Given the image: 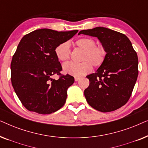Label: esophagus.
I'll return each mask as SVG.
<instances>
[{
	"label": "esophagus",
	"instance_id": "34e87169",
	"mask_svg": "<svg viewBox=\"0 0 148 148\" xmlns=\"http://www.w3.org/2000/svg\"><path fill=\"white\" fill-rule=\"evenodd\" d=\"M80 79H81L80 77H75V82H78Z\"/></svg>",
	"mask_w": 148,
	"mask_h": 148
}]
</instances>
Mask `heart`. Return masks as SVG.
<instances>
[{"label":"heart","instance_id":"1","mask_svg":"<svg viewBox=\"0 0 148 148\" xmlns=\"http://www.w3.org/2000/svg\"><path fill=\"white\" fill-rule=\"evenodd\" d=\"M75 45L84 50L82 62H69L62 66L64 72L75 77L84 75L92 70V65L98 67L103 63L106 57V50L102 44H96L94 39L89 37L79 38L75 42ZM56 57L60 61H66L70 58V46L68 42H62L55 48Z\"/></svg>","mask_w":148,"mask_h":148}]
</instances>
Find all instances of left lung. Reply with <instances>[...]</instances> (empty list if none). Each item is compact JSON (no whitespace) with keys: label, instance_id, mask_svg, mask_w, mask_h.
<instances>
[{"label":"left lung","instance_id":"obj_1","mask_svg":"<svg viewBox=\"0 0 148 148\" xmlns=\"http://www.w3.org/2000/svg\"><path fill=\"white\" fill-rule=\"evenodd\" d=\"M79 34L98 38L106 50L103 63L87 76V102L102 112L121 108L130 98L138 76V58L131 41L125 34L103 27L82 30Z\"/></svg>","mask_w":148,"mask_h":148}]
</instances>
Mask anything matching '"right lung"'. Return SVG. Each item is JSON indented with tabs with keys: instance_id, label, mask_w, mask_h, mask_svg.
<instances>
[{
	"instance_id": "right-lung-1",
	"label": "right lung",
	"mask_w": 148,
	"mask_h": 148,
	"mask_svg": "<svg viewBox=\"0 0 148 148\" xmlns=\"http://www.w3.org/2000/svg\"><path fill=\"white\" fill-rule=\"evenodd\" d=\"M77 32L40 29L22 38L12 58L11 79L16 94L28 110L48 114L64 106L67 89L75 79L69 74L61 75L55 48ZM54 74L60 77L52 79Z\"/></svg>"
}]
</instances>
